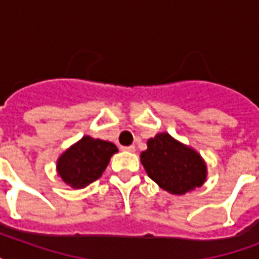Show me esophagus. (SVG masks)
I'll return each mask as SVG.
<instances>
[{
  "label": "esophagus",
  "mask_w": 259,
  "mask_h": 259,
  "mask_svg": "<svg viewBox=\"0 0 259 259\" xmlns=\"http://www.w3.org/2000/svg\"><path fill=\"white\" fill-rule=\"evenodd\" d=\"M122 150H125V152H136V148H134L133 145L122 146Z\"/></svg>",
  "instance_id": "1"
}]
</instances>
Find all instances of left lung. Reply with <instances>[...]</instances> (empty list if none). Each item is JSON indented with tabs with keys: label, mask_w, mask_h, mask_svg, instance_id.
Listing matches in <instances>:
<instances>
[{
	"label": "left lung",
	"mask_w": 259,
	"mask_h": 259,
	"mask_svg": "<svg viewBox=\"0 0 259 259\" xmlns=\"http://www.w3.org/2000/svg\"><path fill=\"white\" fill-rule=\"evenodd\" d=\"M141 162L150 179L173 195H184L205 180L203 158L168 133L150 138L148 149L141 153Z\"/></svg>",
	"instance_id": "left-lung-1"
}]
</instances>
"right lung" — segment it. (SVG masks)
I'll return each mask as SVG.
<instances>
[{"label": "right lung", "instance_id": "add662e5", "mask_svg": "<svg viewBox=\"0 0 259 259\" xmlns=\"http://www.w3.org/2000/svg\"><path fill=\"white\" fill-rule=\"evenodd\" d=\"M117 146L103 140L83 137L60 156L58 172L72 188H84L102 176Z\"/></svg>", "mask_w": 259, "mask_h": 259}]
</instances>
